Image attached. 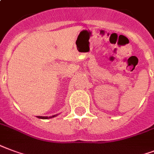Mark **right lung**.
<instances>
[{"label":"right lung","instance_id":"right-lung-1","mask_svg":"<svg viewBox=\"0 0 154 154\" xmlns=\"http://www.w3.org/2000/svg\"><path fill=\"white\" fill-rule=\"evenodd\" d=\"M57 114H56V115H53V116H50V117H43V116H37V118H39V119H51V118H54V117L57 116Z\"/></svg>","mask_w":154,"mask_h":154}]
</instances>
